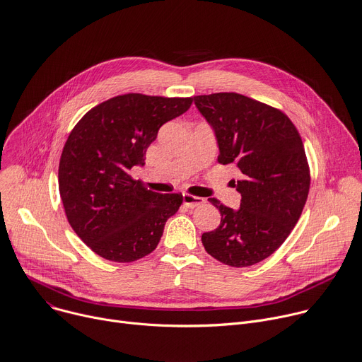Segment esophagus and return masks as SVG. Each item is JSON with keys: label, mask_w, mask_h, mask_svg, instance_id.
<instances>
[{"label": "esophagus", "mask_w": 362, "mask_h": 362, "mask_svg": "<svg viewBox=\"0 0 362 362\" xmlns=\"http://www.w3.org/2000/svg\"><path fill=\"white\" fill-rule=\"evenodd\" d=\"M183 204L187 208H196V206H199V205H204L205 199L199 198V196H192V194L183 193Z\"/></svg>", "instance_id": "obj_1"}]
</instances>
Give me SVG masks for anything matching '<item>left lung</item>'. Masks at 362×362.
<instances>
[{"label": "left lung", "mask_w": 362, "mask_h": 362, "mask_svg": "<svg viewBox=\"0 0 362 362\" xmlns=\"http://www.w3.org/2000/svg\"><path fill=\"white\" fill-rule=\"evenodd\" d=\"M193 103L211 125L218 161L234 163L238 209L209 198L221 223L202 234L208 254L231 267L270 257L288 237L305 208L310 175L298 129L281 111L235 92L199 95Z\"/></svg>", "instance_id": "1"}]
</instances>
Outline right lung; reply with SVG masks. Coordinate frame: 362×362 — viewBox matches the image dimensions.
I'll return each instance as SVG.
<instances>
[{"label":"right lung","instance_id":"right-lung-1","mask_svg":"<svg viewBox=\"0 0 362 362\" xmlns=\"http://www.w3.org/2000/svg\"><path fill=\"white\" fill-rule=\"evenodd\" d=\"M192 98L119 95L86 112L59 163V192L76 235L98 255L131 262L156 250L164 225L182 205L131 179L163 124L182 115Z\"/></svg>","mask_w":362,"mask_h":362}]
</instances>
